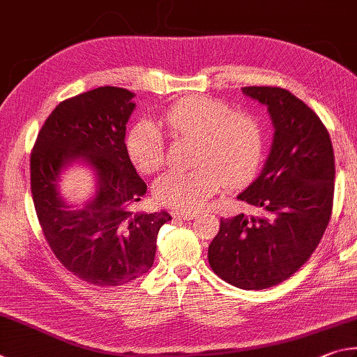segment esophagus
Returning a JSON list of instances; mask_svg holds the SVG:
<instances>
[{"label": "esophagus", "mask_w": 357, "mask_h": 357, "mask_svg": "<svg viewBox=\"0 0 357 357\" xmlns=\"http://www.w3.org/2000/svg\"><path fill=\"white\" fill-rule=\"evenodd\" d=\"M171 215L174 218H180V220H192V218H196V211H178V210H174V211H171Z\"/></svg>", "instance_id": "esophagus-1"}]
</instances>
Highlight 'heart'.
<instances>
[{
	"instance_id": "heart-1",
	"label": "heart",
	"mask_w": 357,
	"mask_h": 357,
	"mask_svg": "<svg viewBox=\"0 0 357 357\" xmlns=\"http://www.w3.org/2000/svg\"><path fill=\"white\" fill-rule=\"evenodd\" d=\"M161 125L174 141H196L192 162L197 167L167 172L153 186L156 201L169 208L196 210L220 190L221 183H245L255 172L264 152L260 123L210 97L178 100L161 116ZM125 146L131 162L142 174H153L165 165L166 137L153 122H137Z\"/></svg>"
}]
</instances>
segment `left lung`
<instances>
[{
  "instance_id": "8db88e82",
  "label": "left lung",
  "mask_w": 357,
  "mask_h": 357,
  "mask_svg": "<svg viewBox=\"0 0 357 357\" xmlns=\"http://www.w3.org/2000/svg\"><path fill=\"white\" fill-rule=\"evenodd\" d=\"M243 92L268 106L274 125L264 171L238 196L264 216L221 220L208 264L230 285L264 290L295 274L320 243L333 213L334 150L320 117L291 92L276 86Z\"/></svg>"
}]
</instances>
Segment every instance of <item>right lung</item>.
<instances>
[{
	"mask_svg": "<svg viewBox=\"0 0 357 357\" xmlns=\"http://www.w3.org/2000/svg\"><path fill=\"white\" fill-rule=\"evenodd\" d=\"M133 92L103 86L61 102L31 150V192L43 236L73 276L97 287L123 285L153 265L156 235L166 211L135 213L147 185L131 165L125 130ZM84 159L98 175L96 197L70 211L59 197V174Z\"/></svg>",
	"mask_w": 357,
	"mask_h": 357,
	"instance_id": "1",
	"label": "right lung"
}]
</instances>
